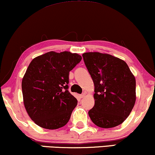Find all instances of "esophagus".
<instances>
[{
  "label": "esophagus",
  "mask_w": 155,
  "mask_h": 155,
  "mask_svg": "<svg viewBox=\"0 0 155 155\" xmlns=\"http://www.w3.org/2000/svg\"><path fill=\"white\" fill-rule=\"evenodd\" d=\"M85 96V93H82L81 95H80V98H84Z\"/></svg>",
  "instance_id": "1"
}]
</instances>
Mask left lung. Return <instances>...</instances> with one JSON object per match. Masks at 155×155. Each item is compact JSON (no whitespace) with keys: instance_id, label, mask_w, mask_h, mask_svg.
<instances>
[{"instance_id":"8db88e82","label":"left lung","mask_w":155,"mask_h":155,"mask_svg":"<svg viewBox=\"0 0 155 155\" xmlns=\"http://www.w3.org/2000/svg\"><path fill=\"white\" fill-rule=\"evenodd\" d=\"M95 86V105L88 111L101 128H113L129 116L136 101V80L127 64L108 54H83Z\"/></svg>"}]
</instances>
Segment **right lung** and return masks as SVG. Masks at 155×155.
Wrapping results in <instances>:
<instances>
[{
    "label": "right lung",
    "mask_w": 155,
    "mask_h": 155,
    "mask_svg": "<svg viewBox=\"0 0 155 155\" xmlns=\"http://www.w3.org/2000/svg\"><path fill=\"white\" fill-rule=\"evenodd\" d=\"M76 53L49 51L33 59L22 80L24 104L39 127L57 129L66 125L78 101L68 91L69 73L81 62Z\"/></svg>",
    "instance_id": "right-lung-1"
}]
</instances>
